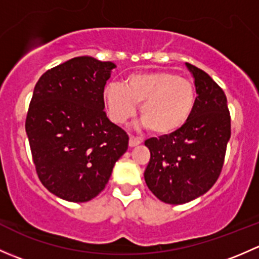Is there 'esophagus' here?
Masks as SVG:
<instances>
[{"instance_id": "obj_1", "label": "esophagus", "mask_w": 259, "mask_h": 259, "mask_svg": "<svg viewBox=\"0 0 259 259\" xmlns=\"http://www.w3.org/2000/svg\"><path fill=\"white\" fill-rule=\"evenodd\" d=\"M140 143H142V139H139V138H135V137H130L129 138V146H130V148H134V146L139 145Z\"/></svg>"}]
</instances>
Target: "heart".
<instances>
[{"instance_id":"1","label":"heart","mask_w":259,"mask_h":259,"mask_svg":"<svg viewBox=\"0 0 259 259\" xmlns=\"http://www.w3.org/2000/svg\"><path fill=\"white\" fill-rule=\"evenodd\" d=\"M104 101L111 120L122 124L140 105L145 126L158 135H169L182 129L194 110L197 93L190 80L170 71L132 74L120 83L104 89Z\"/></svg>"}]
</instances>
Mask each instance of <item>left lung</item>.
I'll return each mask as SVG.
<instances>
[{
	"instance_id": "obj_1",
	"label": "left lung",
	"mask_w": 259,
	"mask_h": 259,
	"mask_svg": "<svg viewBox=\"0 0 259 259\" xmlns=\"http://www.w3.org/2000/svg\"><path fill=\"white\" fill-rule=\"evenodd\" d=\"M194 79L197 101L178 132L150 138V160L144 171L149 189L168 204H184L208 192L221 174L231 138L227 98L207 72L185 64Z\"/></svg>"
}]
</instances>
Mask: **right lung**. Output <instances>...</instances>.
Instances as JSON below:
<instances>
[{"mask_svg": "<svg viewBox=\"0 0 259 259\" xmlns=\"http://www.w3.org/2000/svg\"><path fill=\"white\" fill-rule=\"evenodd\" d=\"M116 67L91 56L46 71L33 90L26 134L44 187L83 203L105 188L129 137L106 116L104 88Z\"/></svg>", "mask_w": 259, "mask_h": 259, "instance_id": "1", "label": "right lung"}]
</instances>
